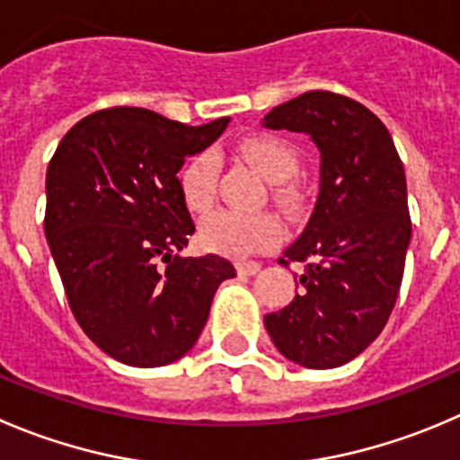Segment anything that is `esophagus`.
<instances>
[{
	"mask_svg": "<svg viewBox=\"0 0 460 460\" xmlns=\"http://www.w3.org/2000/svg\"><path fill=\"white\" fill-rule=\"evenodd\" d=\"M260 269H261L260 261H237L239 275H255L260 273Z\"/></svg>",
	"mask_w": 460,
	"mask_h": 460,
	"instance_id": "esophagus-1",
	"label": "esophagus"
}]
</instances>
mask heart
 <instances>
[{
    "label": "heart",
    "instance_id": "b5f03b06",
    "mask_svg": "<svg viewBox=\"0 0 460 460\" xmlns=\"http://www.w3.org/2000/svg\"><path fill=\"white\" fill-rule=\"evenodd\" d=\"M243 160L257 169L261 178L278 182V196L288 200L293 196L287 178L296 172V153L284 139L270 133H255L237 144ZM218 182V157L214 151H200L185 162L181 172V191L187 208L194 212H205L212 208ZM200 243L208 251L221 252L227 257H246L252 252L266 251L282 239L284 227L270 212H233L218 209L200 221Z\"/></svg>",
    "mask_w": 460,
    "mask_h": 460
}]
</instances>
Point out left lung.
Returning a JSON list of instances; mask_svg holds the SVG:
<instances>
[{"mask_svg": "<svg viewBox=\"0 0 460 460\" xmlns=\"http://www.w3.org/2000/svg\"><path fill=\"white\" fill-rule=\"evenodd\" d=\"M261 126L309 135L321 151L316 208L279 257L303 261L305 288L266 314V332L293 364L336 368L382 334L395 307L411 242L404 167L379 117L334 92H305Z\"/></svg>", "mask_w": 460, "mask_h": 460, "instance_id": "obj_1", "label": "left lung"}]
</instances>
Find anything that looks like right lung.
<instances>
[{"label":"right lung","mask_w":460,"mask_h":460,"mask_svg":"<svg viewBox=\"0 0 460 460\" xmlns=\"http://www.w3.org/2000/svg\"><path fill=\"white\" fill-rule=\"evenodd\" d=\"M227 121L108 108L74 124L47 167L45 234L67 303L121 364L155 368L190 352L218 284L234 278L218 255H178L196 230L178 172Z\"/></svg>","instance_id":"right-lung-1"}]
</instances>
